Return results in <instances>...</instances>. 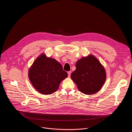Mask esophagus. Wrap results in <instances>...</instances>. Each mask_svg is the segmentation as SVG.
Segmentation results:
<instances>
[{
    "label": "esophagus",
    "mask_w": 132,
    "mask_h": 132,
    "mask_svg": "<svg viewBox=\"0 0 132 132\" xmlns=\"http://www.w3.org/2000/svg\"><path fill=\"white\" fill-rule=\"evenodd\" d=\"M71 71H69L68 72V77H70V76H71Z\"/></svg>",
    "instance_id": "obj_1"
}]
</instances>
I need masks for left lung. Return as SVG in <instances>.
I'll return each mask as SVG.
<instances>
[{"label":"left lung","mask_w":132,"mask_h":132,"mask_svg":"<svg viewBox=\"0 0 132 132\" xmlns=\"http://www.w3.org/2000/svg\"><path fill=\"white\" fill-rule=\"evenodd\" d=\"M76 67L71 77L79 90L86 94L97 93L106 78L105 69L98 60L90 54L78 60Z\"/></svg>","instance_id":"8db88e82"}]
</instances>
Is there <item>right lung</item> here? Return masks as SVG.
<instances>
[{
    "label": "right lung",
    "instance_id": "1",
    "mask_svg": "<svg viewBox=\"0 0 132 132\" xmlns=\"http://www.w3.org/2000/svg\"><path fill=\"white\" fill-rule=\"evenodd\" d=\"M28 76L32 86L39 93L50 94L58 89L60 84L68 77V74L56 60L42 53L32 64Z\"/></svg>",
    "mask_w": 132,
    "mask_h": 132
}]
</instances>
